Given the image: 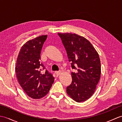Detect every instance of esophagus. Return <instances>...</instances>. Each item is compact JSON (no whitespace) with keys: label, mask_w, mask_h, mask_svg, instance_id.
<instances>
[{"label":"esophagus","mask_w":122,"mask_h":122,"mask_svg":"<svg viewBox=\"0 0 122 122\" xmlns=\"http://www.w3.org/2000/svg\"><path fill=\"white\" fill-rule=\"evenodd\" d=\"M61 71L56 72V74L58 76H60V75L61 74Z\"/></svg>","instance_id":"obj_1"}]
</instances>
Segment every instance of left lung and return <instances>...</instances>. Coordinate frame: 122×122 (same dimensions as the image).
Returning <instances> with one entry per match:
<instances>
[{"label":"left lung","mask_w":122,"mask_h":122,"mask_svg":"<svg viewBox=\"0 0 122 122\" xmlns=\"http://www.w3.org/2000/svg\"><path fill=\"white\" fill-rule=\"evenodd\" d=\"M65 48L72 69V82L66 87L67 94L77 102L92 97L101 76L99 55L86 38L76 33H58Z\"/></svg>","instance_id":"obj_1"}]
</instances>
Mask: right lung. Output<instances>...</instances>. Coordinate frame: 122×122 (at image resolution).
I'll return each instance as SVG.
<instances>
[{"label": "right lung", "mask_w": 122, "mask_h": 122, "mask_svg": "<svg viewBox=\"0 0 122 122\" xmlns=\"http://www.w3.org/2000/svg\"><path fill=\"white\" fill-rule=\"evenodd\" d=\"M47 35L30 40L23 45L16 62L15 73L20 86L33 99H40L48 94L54 77L40 63V53ZM41 68H43L42 69Z\"/></svg>", "instance_id": "obj_1"}]
</instances>
